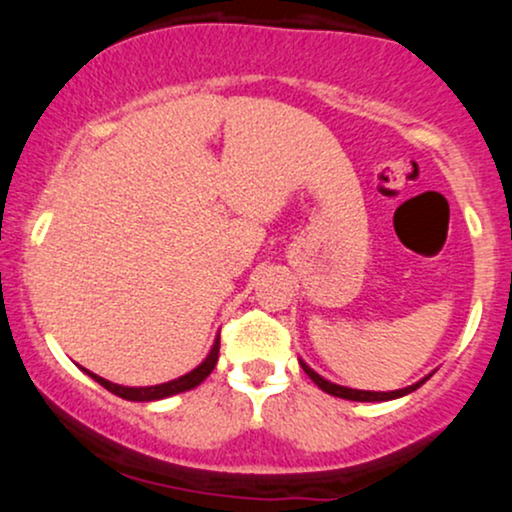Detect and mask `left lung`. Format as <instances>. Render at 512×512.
Here are the masks:
<instances>
[{
    "label": "left lung",
    "instance_id": "8db88e82",
    "mask_svg": "<svg viewBox=\"0 0 512 512\" xmlns=\"http://www.w3.org/2000/svg\"><path fill=\"white\" fill-rule=\"evenodd\" d=\"M298 361H301V368L305 370V373H308V378L313 380V383L320 387L322 392H327V395H334V397H342V399H351V402H390V399H399V397L409 395V392L419 390V387L424 385L428 378H431V375H426V378H421L419 383L407 385V387H402V390H392V392L354 390V387H344V385H337V383H330V380H325L320 373H315V370L310 368L308 363L303 361V358H298Z\"/></svg>",
    "mask_w": 512,
    "mask_h": 512
}]
</instances>
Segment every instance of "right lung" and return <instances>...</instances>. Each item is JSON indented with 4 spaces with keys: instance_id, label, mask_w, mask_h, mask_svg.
<instances>
[{
    "instance_id": "obj_1",
    "label": "right lung",
    "mask_w": 512,
    "mask_h": 512,
    "mask_svg": "<svg viewBox=\"0 0 512 512\" xmlns=\"http://www.w3.org/2000/svg\"><path fill=\"white\" fill-rule=\"evenodd\" d=\"M219 346H221V339H219V334H216L214 344H211V351L197 368H192L190 373L180 375V378L168 380V383H161V385L125 387V385L110 383V380H105V378H101V375L91 373V370H86V368H84V373L88 375V378L96 380L98 385H103L108 392H113V395L122 397V399H129V402H158V399L180 395V392H187V390H192V387H197L199 383H204V380H207V375L214 370L216 361H219Z\"/></svg>"
}]
</instances>
